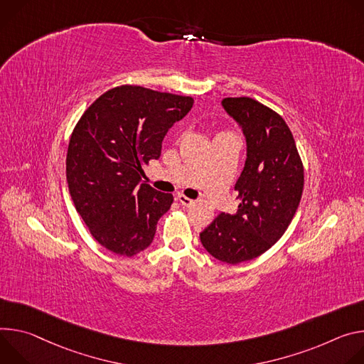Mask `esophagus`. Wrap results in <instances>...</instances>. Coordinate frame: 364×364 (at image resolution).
<instances>
[{
	"label": "esophagus",
	"mask_w": 364,
	"mask_h": 364,
	"mask_svg": "<svg viewBox=\"0 0 364 364\" xmlns=\"http://www.w3.org/2000/svg\"><path fill=\"white\" fill-rule=\"evenodd\" d=\"M176 199L179 200V204L183 205V207H191V205H193V199H191V198H188V196H185V195H182V193H179V195L176 196Z\"/></svg>",
	"instance_id": "obj_1"
}]
</instances>
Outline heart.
Returning <instances> with one entry per match:
<instances>
[{
  "label": "heart",
  "instance_id": "1",
  "mask_svg": "<svg viewBox=\"0 0 364 364\" xmlns=\"http://www.w3.org/2000/svg\"><path fill=\"white\" fill-rule=\"evenodd\" d=\"M220 134H221V133H220Z\"/></svg>",
  "mask_w": 364,
  "mask_h": 364
}]
</instances>
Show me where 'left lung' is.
<instances>
[{"label":"left lung","mask_w":364,"mask_h":364,"mask_svg":"<svg viewBox=\"0 0 364 364\" xmlns=\"http://www.w3.org/2000/svg\"><path fill=\"white\" fill-rule=\"evenodd\" d=\"M223 107L247 141L246 165L234 186L240 204L199 237L213 257L237 264L259 257L285 234L302 198L304 165L291 129L276 111L249 97L224 98Z\"/></svg>","instance_id":"1"}]
</instances>
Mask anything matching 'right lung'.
I'll return each instance as SVG.
<instances>
[{"instance_id":"obj_1","label":"right lung","mask_w":364,"mask_h":364,"mask_svg":"<svg viewBox=\"0 0 364 364\" xmlns=\"http://www.w3.org/2000/svg\"><path fill=\"white\" fill-rule=\"evenodd\" d=\"M193 98L139 85L104 92L79 118L69 140L66 181L77 214L107 250L132 257L154 238L173 203L141 182L161 141L192 108Z\"/></svg>"}]
</instances>
